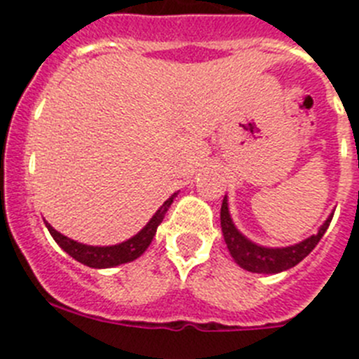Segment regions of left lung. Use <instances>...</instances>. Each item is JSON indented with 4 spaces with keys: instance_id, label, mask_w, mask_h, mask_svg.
Segmentation results:
<instances>
[{
    "instance_id": "obj_1",
    "label": "left lung",
    "mask_w": 359,
    "mask_h": 359,
    "mask_svg": "<svg viewBox=\"0 0 359 359\" xmlns=\"http://www.w3.org/2000/svg\"><path fill=\"white\" fill-rule=\"evenodd\" d=\"M332 214L323 221L322 226L318 228L316 233L309 236L307 239L300 241V243L293 244V246H284V248H268L262 244H257L250 241L248 237L241 233L239 228L233 224V219L230 215V208H228V198L224 196L223 205H221V230H223L224 243L228 246V252L233 257V261L246 271L252 273H264V275H275L280 271L293 268L298 262L304 261L320 239L323 237L325 230L329 228Z\"/></svg>"
}]
</instances>
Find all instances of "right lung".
Returning <instances> with one entry per match:
<instances>
[{
	"label": "right lung",
	"mask_w": 359,
	"mask_h": 359,
	"mask_svg": "<svg viewBox=\"0 0 359 359\" xmlns=\"http://www.w3.org/2000/svg\"><path fill=\"white\" fill-rule=\"evenodd\" d=\"M176 196L177 192H174V194L158 208L156 214L152 215L151 221H149L136 236H133L131 239L128 241H123V243L111 244V246H91V244L79 243V241H73L69 239V237L62 236L61 231H57L48 221H44V224H46V228H48V231L52 233L53 239H55V243L77 262H81V264L84 266H90V268L95 269L115 268V266L135 261V259H138V257L149 248L152 237L156 233V228L160 226V223L163 221L165 214H167V210H169V207L172 205Z\"/></svg>",
	"instance_id": "1"
}]
</instances>
